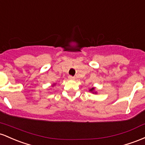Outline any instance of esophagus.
<instances>
[{
	"label": "esophagus",
	"mask_w": 145,
	"mask_h": 145,
	"mask_svg": "<svg viewBox=\"0 0 145 145\" xmlns=\"http://www.w3.org/2000/svg\"><path fill=\"white\" fill-rule=\"evenodd\" d=\"M68 79H71V80H74L75 78H74V77H72V76H69V77H68Z\"/></svg>",
	"instance_id": "1"
}]
</instances>
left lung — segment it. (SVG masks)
I'll return each instance as SVG.
<instances>
[{"label": "left lung", "instance_id": "8db88e82", "mask_svg": "<svg viewBox=\"0 0 145 145\" xmlns=\"http://www.w3.org/2000/svg\"><path fill=\"white\" fill-rule=\"evenodd\" d=\"M89 91H90V92H92V94H97V91H95V88H94V87L92 88H90V90H89Z\"/></svg>", "mask_w": 145, "mask_h": 145}]
</instances>
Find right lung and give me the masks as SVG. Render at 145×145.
<instances>
[{
  "instance_id": "1",
  "label": "right lung",
  "mask_w": 145,
  "mask_h": 145,
  "mask_svg": "<svg viewBox=\"0 0 145 145\" xmlns=\"http://www.w3.org/2000/svg\"><path fill=\"white\" fill-rule=\"evenodd\" d=\"M55 86V84H52V85H51L52 87H54Z\"/></svg>"
}]
</instances>
